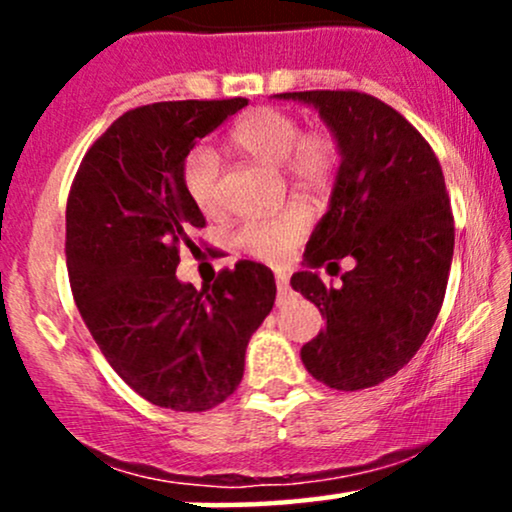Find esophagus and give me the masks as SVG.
<instances>
[{
  "label": "esophagus",
  "instance_id": "34e87169",
  "mask_svg": "<svg viewBox=\"0 0 512 512\" xmlns=\"http://www.w3.org/2000/svg\"><path fill=\"white\" fill-rule=\"evenodd\" d=\"M276 289H279V301L281 298L286 296V293H289V276L286 274H276Z\"/></svg>",
  "mask_w": 512,
  "mask_h": 512
}]
</instances>
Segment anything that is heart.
Instances as JSON below:
<instances>
[{
  "label": "heart",
  "instance_id": "heart-1",
  "mask_svg": "<svg viewBox=\"0 0 512 512\" xmlns=\"http://www.w3.org/2000/svg\"><path fill=\"white\" fill-rule=\"evenodd\" d=\"M231 144L260 161L276 163L289 185L308 195H322L337 178V137L325 127L301 129L291 113L260 105L245 113L228 134ZM219 156L209 146H195L182 161V185L204 214L221 211ZM310 216L301 204H286L272 214L252 216L236 231V243L262 262H281L308 233Z\"/></svg>",
  "mask_w": 512,
  "mask_h": 512
}]
</instances>
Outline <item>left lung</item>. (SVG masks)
<instances>
[{
	"mask_svg": "<svg viewBox=\"0 0 512 512\" xmlns=\"http://www.w3.org/2000/svg\"><path fill=\"white\" fill-rule=\"evenodd\" d=\"M315 105L342 151L330 211L305 248L316 268L354 256L339 287L312 269L291 276L325 317L301 349L320 383L354 392L392 378L414 358L448 286L455 219L431 144L404 115L361 91L279 93Z\"/></svg>",
	"mask_w": 512,
	"mask_h": 512,
	"instance_id": "left-lung-1",
	"label": "left lung"
}]
</instances>
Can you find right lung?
Here are the masks:
<instances>
[{"label":"right lung","instance_id":"right-lung-1","mask_svg":"<svg viewBox=\"0 0 512 512\" xmlns=\"http://www.w3.org/2000/svg\"><path fill=\"white\" fill-rule=\"evenodd\" d=\"M248 98L163 101L127 110L76 170L67 199V269L76 308L108 363L137 395L207 411L243 380L252 332L272 310V269L240 260L195 289L175 276L195 250L202 211L182 161Z\"/></svg>","mask_w":512,"mask_h":512}]
</instances>
